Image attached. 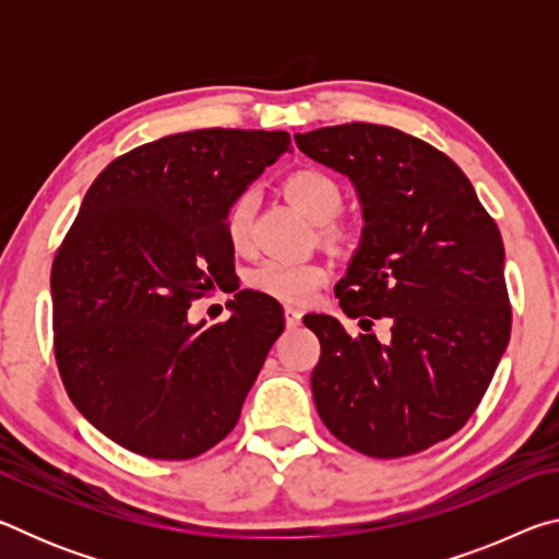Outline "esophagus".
<instances>
[{
	"instance_id": "1",
	"label": "esophagus",
	"mask_w": 559,
	"mask_h": 559,
	"mask_svg": "<svg viewBox=\"0 0 559 559\" xmlns=\"http://www.w3.org/2000/svg\"><path fill=\"white\" fill-rule=\"evenodd\" d=\"M283 316H286V325L288 328H296L298 323H300V318H302V313L298 308H293V306H286L283 308Z\"/></svg>"
}]
</instances>
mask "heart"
I'll use <instances>...</instances> for the list:
<instances>
[{"mask_svg":"<svg viewBox=\"0 0 559 559\" xmlns=\"http://www.w3.org/2000/svg\"><path fill=\"white\" fill-rule=\"evenodd\" d=\"M293 206L316 224L333 222L343 210V189L333 177L320 169H300L293 173L283 185ZM253 192H241L226 212V236L234 249L243 251L251 243V222H253ZM328 281V269L316 261H288V259H266L253 266L246 276V283L253 290L266 293L271 298L286 302H302Z\"/></svg>","mask_w":559,"mask_h":559,"instance_id":"heart-1","label":"heart"}]
</instances>
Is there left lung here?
I'll list each match as a JSON object with an SVG mask.
<instances>
[{"label":"left lung","mask_w":559,"mask_h":559,"mask_svg":"<svg viewBox=\"0 0 559 559\" xmlns=\"http://www.w3.org/2000/svg\"><path fill=\"white\" fill-rule=\"evenodd\" d=\"M300 153L345 175L362 236L335 286L359 325L306 316L320 340L310 386L333 437L374 459L412 456L456 433L484 400L510 340L503 239L461 167L402 130L347 122L296 135Z\"/></svg>","instance_id":"obj_1"}]
</instances>
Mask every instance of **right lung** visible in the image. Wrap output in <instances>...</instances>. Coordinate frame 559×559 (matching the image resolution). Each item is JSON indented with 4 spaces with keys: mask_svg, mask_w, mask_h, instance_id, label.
Segmentation results:
<instances>
[{
    "mask_svg": "<svg viewBox=\"0 0 559 559\" xmlns=\"http://www.w3.org/2000/svg\"><path fill=\"white\" fill-rule=\"evenodd\" d=\"M290 150L283 130H189L103 169L51 269L53 353L71 402L122 449L185 461L239 421L283 310L236 293L231 318L189 323L234 273L226 212Z\"/></svg>",
    "mask_w": 559,
    "mask_h": 559,
    "instance_id": "1",
    "label": "right lung"
}]
</instances>
